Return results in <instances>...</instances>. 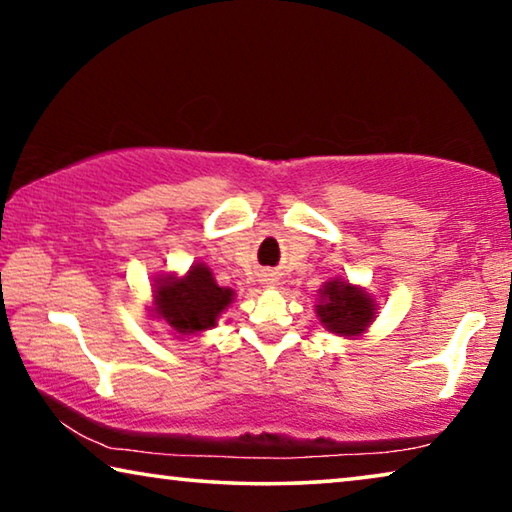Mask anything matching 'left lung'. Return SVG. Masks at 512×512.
<instances>
[{"mask_svg": "<svg viewBox=\"0 0 512 512\" xmlns=\"http://www.w3.org/2000/svg\"><path fill=\"white\" fill-rule=\"evenodd\" d=\"M316 314L328 330L351 337L360 335L369 326L376 314V303L362 289L332 280L321 291V305H316Z\"/></svg>", "mask_w": 512, "mask_h": 512, "instance_id": "1", "label": "left lung"}]
</instances>
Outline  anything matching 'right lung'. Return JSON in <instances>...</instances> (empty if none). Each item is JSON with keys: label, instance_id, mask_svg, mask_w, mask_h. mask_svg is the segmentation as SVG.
<instances>
[{"label": "right lung", "instance_id": "obj_1", "mask_svg": "<svg viewBox=\"0 0 512 512\" xmlns=\"http://www.w3.org/2000/svg\"><path fill=\"white\" fill-rule=\"evenodd\" d=\"M232 296V289L218 287L212 271L202 264H193L182 280H159L154 291L157 314L180 335L216 326L218 314L232 303Z\"/></svg>", "mask_w": 512, "mask_h": 512}]
</instances>
